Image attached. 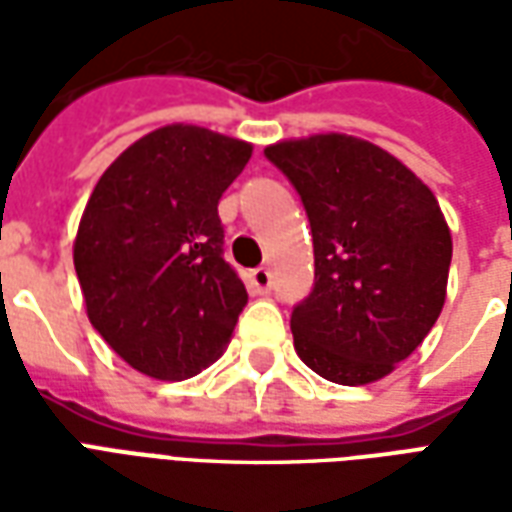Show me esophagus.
Returning a JSON list of instances; mask_svg holds the SVG:
<instances>
[{"label": "esophagus", "mask_w": 512, "mask_h": 512, "mask_svg": "<svg viewBox=\"0 0 512 512\" xmlns=\"http://www.w3.org/2000/svg\"><path fill=\"white\" fill-rule=\"evenodd\" d=\"M246 285L255 290V293H268V290H271V271H268V268H255V271H249Z\"/></svg>", "instance_id": "esophagus-1"}]
</instances>
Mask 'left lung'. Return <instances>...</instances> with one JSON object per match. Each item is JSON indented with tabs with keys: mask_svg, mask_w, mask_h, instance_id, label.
Returning <instances> with one entry per match:
<instances>
[{
	"mask_svg": "<svg viewBox=\"0 0 512 512\" xmlns=\"http://www.w3.org/2000/svg\"><path fill=\"white\" fill-rule=\"evenodd\" d=\"M266 158L296 186L312 227L315 288L290 315L296 354L334 384L389 376L447 299L452 235L439 200L359 136L285 139Z\"/></svg>",
	"mask_w": 512,
	"mask_h": 512,
	"instance_id": "obj_1",
	"label": "left lung"
}]
</instances>
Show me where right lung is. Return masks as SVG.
<instances>
[{"label":"right lung","instance_id":"right-lung-1","mask_svg":"<svg viewBox=\"0 0 512 512\" xmlns=\"http://www.w3.org/2000/svg\"><path fill=\"white\" fill-rule=\"evenodd\" d=\"M249 158L244 139L172 123L95 183L73 266L90 323L145 376H197L233 337L246 288L222 257L219 200Z\"/></svg>","mask_w":512,"mask_h":512}]
</instances>
